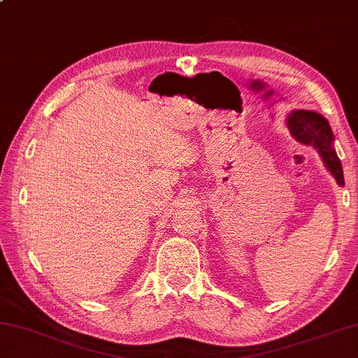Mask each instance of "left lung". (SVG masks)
<instances>
[{
	"instance_id": "1",
	"label": "left lung",
	"mask_w": 358,
	"mask_h": 358,
	"mask_svg": "<svg viewBox=\"0 0 358 358\" xmlns=\"http://www.w3.org/2000/svg\"><path fill=\"white\" fill-rule=\"evenodd\" d=\"M287 126L296 140L313 146L320 152L322 162L338 185H345L341 162L335 152L334 132L330 129L329 121L312 110H292L287 117Z\"/></svg>"
}]
</instances>
